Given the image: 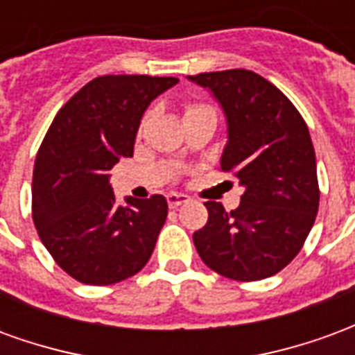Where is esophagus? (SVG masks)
Listing matches in <instances>:
<instances>
[{
	"label": "esophagus",
	"mask_w": 355,
	"mask_h": 355,
	"mask_svg": "<svg viewBox=\"0 0 355 355\" xmlns=\"http://www.w3.org/2000/svg\"><path fill=\"white\" fill-rule=\"evenodd\" d=\"M167 201H169V207L175 209V207H180V205H184V203H188L190 198L184 196V193H169V196H167Z\"/></svg>",
	"instance_id": "obj_1"
}]
</instances>
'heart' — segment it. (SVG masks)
<instances>
[{"label":"heart","instance_id":"1","mask_svg":"<svg viewBox=\"0 0 355 355\" xmlns=\"http://www.w3.org/2000/svg\"><path fill=\"white\" fill-rule=\"evenodd\" d=\"M196 108H201V106H198V104H190V106L186 108V112H192V110H196Z\"/></svg>","mask_w":355,"mask_h":355}]
</instances>
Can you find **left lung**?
<instances>
[{
  "instance_id": "obj_1",
  "label": "left lung",
  "mask_w": 355,
  "mask_h": 355,
  "mask_svg": "<svg viewBox=\"0 0 355 355\" xmlns=\"http://www.w3.org/2000/svg\"><path fill=\"white\" fill-rule=\"evenodd\" d=\"M223 106L228 142L220 169L245 188L238 209L226 213L207 201V224L193 245L216 274L257 282L277 274L304 245L320 207L315 152L293 102L251 70L188 76Z\"/></svg>"
}]
</instances>
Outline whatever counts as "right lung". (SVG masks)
I'll return each instance as SVG.
<instances>
[{"mask_svg":"<svg viewBox=\"0 0 355 355\" xmlns=\"http://www.w3.org/2000/svg\"><path fill=\"white\" fill-rule=\"evenodd\" d=\"M177 78L101 76L66 102L37 150L32 216L58 266L87 285L123 282L150 261L167 200L119 205L110 169L131 157L142 114Z\"/></svg>","mask_w":355,"mask_h":355,"instance_id":"right-lung-1","label":"right lung"}]
</instances>
